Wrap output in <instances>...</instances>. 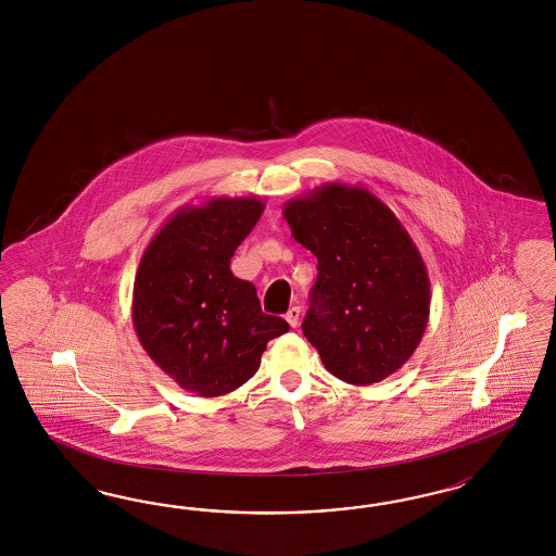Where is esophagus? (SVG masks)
<instances>
[{
  "label": "esophagus",
  "instance_id": "esophagus-1",
  "mask_svg": "<svg viewBox=\"0 0 556 556\" xmlns=\"http://www.w3.org/2000/svg\"><path fill=\"white\" fill-rule=\"evenodd\" d=\"M300 314H302V309H300L298 305H293V307L287 309L286 320L289 321L291 328H295V326L300 324Z\"/></svg>",
  "mask_w": 556,
  "mask_h": 556
}]
</instances>
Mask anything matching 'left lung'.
Wrapping results in <instances>:
<instances>
[{
	"label": "left lung",
	"mask_w": 556,
	"mask_h": 556,
	"mask_svg": "<svg viewBox=\"0 0 556 556\" xmlns=\"http://www.w3.org/2000/svg\"><path fill=\"white\" fill-rule=\"evenodd\" d=\"M293 238L318 258L303 334L324 367L379 383L418 349L430 279L402 222L367 187L326 184L283 205Z\"/></svg>",
	"instance_id": "8db88e82"
}]
</instances>
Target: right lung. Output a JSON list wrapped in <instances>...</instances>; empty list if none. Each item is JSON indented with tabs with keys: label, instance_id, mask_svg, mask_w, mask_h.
Instances as JSON below:
<instances>
[{
	"label": "right lung",
	"instance_id": "right-lung-1",
	"mask_svg": "<svg viewBox=\"0 0 556 556\" xmlns=\"http://www.w3.org/2000/svg\"><path fill=\"white\" fill-rule=\"evenodd\" d=\"M263 210L258 198L184 205L154 235L136 270V337L179 388L202 397L244 386L267 342L289 330L283 318L261 309L253 283L230 270Z\"/></svg>",
	"mask_w": 556,
	"mask_h": 556
}]
</instances>
